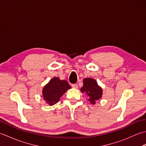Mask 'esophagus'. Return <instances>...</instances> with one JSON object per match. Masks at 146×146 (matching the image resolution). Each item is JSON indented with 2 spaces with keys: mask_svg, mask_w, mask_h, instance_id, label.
<instances>
[{
  "mask_svg": "<svg viewBox=\"0 0 146 146\" xmlns=\"http://www.w3.org/2000/svg\"><path fill=\"white\" fill-rule=\"evenodd\" d=\"M72 87L74 88H78V85L77 84H72Z\"/></svg>",
  "mask_w": 146,
  "mask_h": 146,
  "instance_id": "1",
  "label": "esophagus"
}]
</instances>
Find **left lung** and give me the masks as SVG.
<instances>
[{
	"instance_id": "left-lung-1",
	"label": "left lung",
	"mask_w": 146,
	"mask_h": 146,
	"mask_svg": "<svg viewBox=\"0 0 146 146\" xmlns=\"http://www.w3.org/2000/svg\"><path fill=\"white\" fill-rule=\"evenodd\" d=\"M81 92L89 98L90 103L93 104H95L96 101L102 98V89L94 79L90 78L83 80V86L81 88Z\"/></svg>"
}]
</instances>
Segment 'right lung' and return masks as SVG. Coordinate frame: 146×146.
Here are the masks:
<instances>
[{"label":"right lung","mask_w":146,"mask_h":146,"mask_svg":"<svg viewBox=\"0 0 146 146\" xmlns=\"http://www.w3.org/2000/svg\"><path fill=\"white\" fill-rule=\"evenodd\" d=\"M71 86L66 80L55 77L51 79L42 90V97L46 103L52 105L60 101V98Z\"/></svg>","instance_id":"add662e5"}]
</instances>
